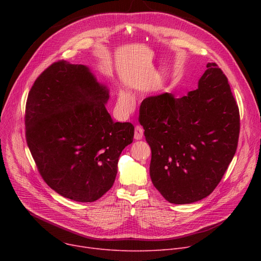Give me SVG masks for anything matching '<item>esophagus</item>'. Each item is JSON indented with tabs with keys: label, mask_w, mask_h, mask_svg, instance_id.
<instances>
[{
	"label": "esophagus",
	"mask_w": 261,
	"mask_h": 261,
	"mask_svg": "<svg viewBox=\"0 0 261 261\" xmlns=\"http://www.w3.org/2000/svg\"><path fill=\"white\" fill-rule=\"evenodd\" d=\"M143 135H144V130L141 126H136L134 129V139L136 141L142 140L143 139Z\"/></svg>",
	"instance_id": "34e87169"
}]
</instances>
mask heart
Here are the masks:
<instances>
[{
    "label": "heart",
    "instance_id": "1",
    "mask_svg": "<svg viewBox=\"0 0 261 261\" xmlns=\"http://www.w3.org/2000/svg\"><path fill=\"white\" fill-rule=\"evenodd\" d=\"M117 105L120 109H128L131 105L130 95L125 91H119L117 94Z\"/></svg>",
    "mask_w": 261,
    "mask_h": 261
}]
</instances>
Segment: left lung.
Wrapping results in <instances>:
<instances>
[{
  "instance_id": "left-lung-1",
  "label": "left lung",
  "mask_w": 261,
  "mask_h": 261,
  "mask_svg": "<svg viewBox=\"0 0 261 261\" xmlns=\"http://www.w3.org/2000/svg\"><path fill=\"white\" fill-rule=\"evenodd\" d=\"M198 89L142 102L140 122L151 148L150 177L168 202L189 204L210 196L235 155L239 109L223 72L206 64Z\"/></svg>"
}]
</instances>
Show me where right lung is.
I'll return each mask as SVG.
<instances>
[{
  "instance_id": "obj_1",
  "label": "right lung",
  "mask_w": 261,
  "mask_h": 261,
  "mask_svg": "<svg viewBox=\"0 0 261 261\" xmlns=\"http://www.w3.org/2000/svg\"><path fill=\"white\" fill-rule=\"evenodd\" d=\"M110 91L90 67L58 61L27 97L26 141L40 174L64 198L94 202L112 187L118 158L133 142L130 122L106 109Z\"/></svg>"
}]
</instances>
